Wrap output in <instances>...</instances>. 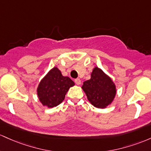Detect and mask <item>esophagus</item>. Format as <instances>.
Returning a JSON list of instances; mask_svg holds the SVG:
<instances>
[{"instance_id": "34e87169", "label": "esophagus", "mask_w": 151, "mask_h": 151, "mask_svg": "<svg viewBox=\"0 0 151 151\" xmlns=\"http://www.w3.org/2000/svg\"><path fill=\"white\" fill-rule=\"evenodd\" d=\"M75 83L76 85L79 86V85L81 84V80L79 78H76V79H75Z\"/></svg>"}]
</instances>
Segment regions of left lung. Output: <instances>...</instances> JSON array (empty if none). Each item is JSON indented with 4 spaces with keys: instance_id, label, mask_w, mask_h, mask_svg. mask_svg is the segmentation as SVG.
Listing matches in <instances>:
<instances>
[{
    "instance_id": "obj_1",
    "label": "left lung",
    "mask_w": 151,
    "mask_h": 151,
    "mask_svg": "<svg viewBox=\"0 0 151 151\" xmlns=\"http://www.w3.org/2000/svg\"><path fill=\"white\" fill-rule=\"evenodd\" d=\"M81 88L89 102L97 108H107L116 96V84L111 78L100 68L95 67L91 73V79L83 82Z\"/></svg>"
}]
</instances>
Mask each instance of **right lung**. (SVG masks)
<instances>
[{
    "label": "right lung",
    "mask_w": 151,
    "mask_h": 151,
    "mask_svg": "<svg viewBox=\"0 0 151 151\" xmlns=\"http://www.w3.org/2000/svg\"><path fill=\"white\" fill-rule=\"evenodd\" d=\"M75 85L69 77L63 76L57 67H53L39 83L37 95L43 106L53 108L65 99L66 93Z\"/></svg>",
    "instance_id": "add662e5"
}]
</instances>
